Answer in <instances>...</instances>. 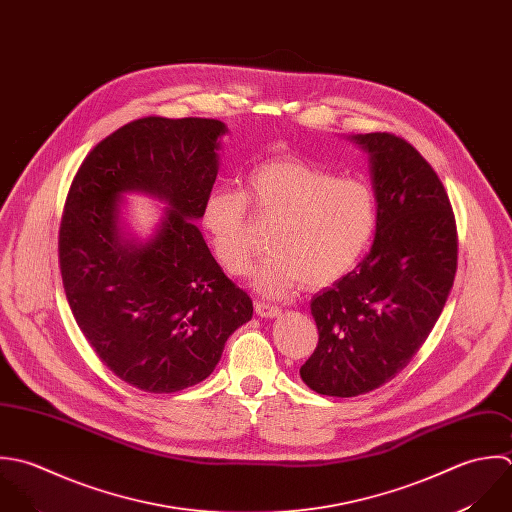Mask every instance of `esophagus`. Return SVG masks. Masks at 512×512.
Masks as SVG:
<instances>
[{
	"label": "esophagus",
	"instance_id": "esophagus-1",
	"mask_svg": "<svg viewBox=\"0 0 512 512\" xmlns=\"http://www.w3.org/2000/svg\"><path fill=\"white\" fill-rule=\"evenodd\" d=\"M254 310L260 318H280L282 316V310L278 306H272V304H264V302H256L254 304Z\"/></svg>",
	"mask_w": 512,
	"mask_h": 512
}]
</instances>
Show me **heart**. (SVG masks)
<instances>
[{
  "instance_id": "b5f03b06",
  "label": "heart",
  "mask_w": 512,
  "mask_h": 512,
  "mask_svg": "<svg viewBox=\"0 0 512 512\" xmlns=\"http://www.w3.org/2000/svg\"><path fill=\"white\" fill-rule=\"evenodd\" d=\"M246 196L276 220L270 254L250 270V284L266 298H284L300 284L320 290L359 262L377 228V200L369 184L338 178L298 159H274L246 176ZM246 196L216 188L202 204V228L218 264L232 276L246 270L254 246L246 232Z\"/></svg>"
}]
</instances>
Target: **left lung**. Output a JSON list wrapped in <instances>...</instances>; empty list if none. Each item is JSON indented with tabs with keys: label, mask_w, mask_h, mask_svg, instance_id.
<instances>
[{
	"label": "left lung",
	"mask_w": 512,
	"mask_h": 512,
	"mask_svg": "<svg viewBox=\"0 0 512 512\" xmlns=\"http://www.w3.org/2000/svg\"><path fill=\"white\" fill-rule=\"evenodd\" d=\"M369 155L377 228L359 266L310 302L318 347L300 367L322 395L355 397L393 379L439 320L457 270V228L443 182L403 139L351 135Z\"/></svg>",
	"instance_id": "obj_1"
}]
</instances>
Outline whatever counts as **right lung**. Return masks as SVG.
Masks as SVG:
<instances>
[{
	"instance_id": "right-lung-1",
	"label": "right lung",
	"mask_w": 512,
	"mask_h": 512,
	"mask_svg": "<svg viewBox=\"0 0 512 512\" xmlns=\"http://www.w3.org/2000/svg\"><path fill=\"white\" fill-rule=\"evenodd\" d=\"M226 133L216 119L133 121L89 153L65 202L59 266L75 322L117 377L149 393L204 381L252 320L250 296L196 226ZM129 193L166 204L147 239L126 224Z\"/></svg>"
}]
</instances>
